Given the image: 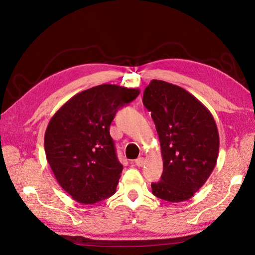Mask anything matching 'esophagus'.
<instances>
[{"label":"esophagus","instance_id":"esophagus-1","mask_svg":"<svg viewBox=\"0 0 255 255\" xmlns=\"http://www.w3.org/2000/svg\"><path fill=\"white\" fill-rule=\"evenodd\" d=\"M136 165L137 166H143L144 165V159L142 158V156H140V158H138L136 160Z\"/></svg>","mask_w":255,"mask_h":255}]
</instances>
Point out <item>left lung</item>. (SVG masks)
Masks as SVG:
<instances>
[{"instance_id": "8db88e82", "label": "left lung", "mask_w": 255, "mask_h": 255, "mask_svg": "<svg viewBox=\"0 0 255 255\" xmlns=\"http://www.w3.org/2000/svg\"><path fill=\"white\" fill-rule=\"evenodd\" d=\"M158 131L163 173L152 194L180 203L194 196L217 163L219 133L210 112L180 86L152 80L143 92Z\"/></svg>"}]
</instances>
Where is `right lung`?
Returning a JSON list of instances; mask_svg holds the SVG:
<instances>
[{
    "instance_id": "right-lung-1",
    "label": "right lung",
    "mask_w": 255,
    "mask_h": 255,
    "mask_svg": "<svg viewBox=\"0 0 255 255\" xmlns=\"http://www.w3.org/2000/svg\"><path fill=\"white\" fill-rule=\"evenodd\" d=\"M138 89L102 84L71 97L50 119L45 133L47 161L60 186L80 204H95L116 193L123 165L110 126Z\"/></svg>"
}]
</instances>
